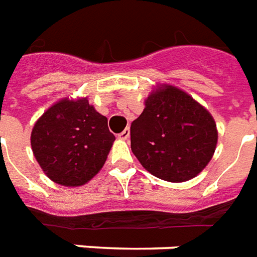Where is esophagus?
Returning <instances> with one entry per match:
<instances>
[{
  "mask_svg": "<svg viewBox=\"0 0 257 257\" xmlns=\"http://www.w3.org/2000/svg\"><path fill=\"white\" fill-rule=\"evenodd\" d=\"M129 135H131V131H129V128H125L122 132L118 135V139H121V140H126L129 137Z\"/></svg>",
  "mask_w": 257,
  "mask_h": 257,
  "instance_id": "obj_1",
  "label": "esophagus"
}]
</instances>
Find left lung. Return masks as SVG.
<instances>
[{
  "mask_svg": "<svg viewBox=\"0 0 257 257\" xmlns=\"http://www.w3.org/2000/svg\"><path fill=\"white\" fill-rule=\"evenodd\" d=\"M210 113L174 86L152 93L131 125V148L142 166L156 178L185 182L210 162L217 146Z\"/></svg>",
  "mask_w": 257,
  "mask_h": 257,
  "instance_id": "1",
  "label": "left lung"
}]
</instances>
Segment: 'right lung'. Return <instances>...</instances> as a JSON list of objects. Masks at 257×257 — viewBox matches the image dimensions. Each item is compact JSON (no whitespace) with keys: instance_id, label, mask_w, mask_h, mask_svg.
Masks as SVG:
<instances>
[{"instance_id":"right-lung-1","label":"right lung","mask_w":257,"mask_h":257,"mask_svg":"<svg viewBox=\"0 0 257 257\" xmlns=\"http://www.w3.org/2000/svg\"><path fill=\"white\" fill-rule=\"evenodd\" d=\"M115 140L107 118L87 98L62 99L37 120L31 135L35 158L55 183L82 186L106 162Z\"/></svg>"}]
</instances>
